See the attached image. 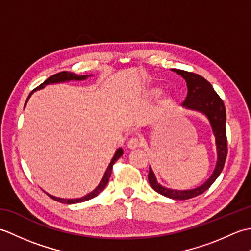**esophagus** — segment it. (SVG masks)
<instances>
[{
  "label": "esophagus",
  "mask_w": 251,
  "mask_h": 251,
  "mask_svg": "<svg viewBox=\"0 0 251 251\" xmlns=\"http://www.w3.org/2000/svg\"><path fill=\"white\" fill-rule=\"evenodd\" d=\"M139 147H141V140H140V138H138V137L130 138L128 143H127V148L130 149V150H134V149H137Z\"/></svg>",
  "instance_id": "obj_1"
}]
</instances>
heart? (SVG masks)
Instances as JSON below:
<instances>
[{"instance_id":"1","label":"heart","mask_w":251,"mask_h":251,"mask_svg":"<svg viewBox=\"0 0 251 251\" xmlns=\"http://www.w3.org/2000/svg\"><path fill=\"white\" fill-rule=\"evenodd\" d=\"M158 93H159V90L157 88H149L147 92H146V97L147 98H154V97H156V96L158 95ZM167 101H168L167 98L164 99V102L165 103H166Z\"/></svg>"}]
</instances>
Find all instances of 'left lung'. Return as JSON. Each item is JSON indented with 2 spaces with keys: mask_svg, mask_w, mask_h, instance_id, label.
Wrapping results in <instances>:
<instances>
[{
  "mask_svg": "<svg viewBox=\"0 0 251 251\" xmlns=\"http://www.w3.org/2000/svg\"><path fill=\"white\" fill-rule=\"evenodd\" d=\"M173 71L180 74L185 79L186 86H188V95H186V97L182 102L183 106H185L186 109L201 112L209 120L212 131H214L216 137V145L218 151V161L215 172L212 173L211 177L204 184L193 190L176 191L164 188V186L157 183L152 169L150 168V170H149L148 179L154 191H156L157 193L164 196L169 197V199L184 201L199 196L209 189L211 184L216 181V179L219 177L223 167H225V163L227 155V139L226 130V112L222 99L215 92L214 87L211 86V84L207 79L193 72L178 70V69H173Z\"/></svg>",
  "mask_w": 251,
  "mask_h": 251,
  "instance_id": "1",
  "label": "left lung"
}]
</instances>
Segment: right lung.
<instances>
[{"label": "right lung", "mask_w": 251, "mask_h": 251, "mask_svg": "<svg viewBox=\"0 0 251 251\" xmlns=\"http://www.w3.org/2000/svg\"><path fill=\"white\" fill-rule=\"evenodd\" d=\"M86 77H87V75H76V74L68 73V72H66V71H62V72H59V73H57V74H54V75L50 76L49 78L46 79V81H44L43 83H42L39 87H36L35 89L32 90V92H31V93H30V95H29L28 99L30 98V96L32 95V93L34 92V90L43 88V87L45 86V85L50 84V83H58V82L71 81V79H76V81H81V79H85ZM28 99H26V101H28ZM26 101H25V103H26ZM122 155H123V150H122V149H119V150H117V151L115 152L114 156H113V158H112L111 163L109 164L108 168H106V170H105V174H104V176H103L102 180H101V182L99 183V185H98L97 188H96V189L92 192V193H89L88 195L82 197V199H76V200H65V199H59V197H55V196L50 195V194H47V195H49L50 197H51V199L54 200V201H59V202H62V204H75V202H82V201H88V200H90V199H94L95 196H97V195L100 193V192H102V191L104 190L105 185L108 184V182H109V179H110V177H111L112 167H113L114 163H115V162L117 161V159H119Z\"/></svg>", "instance_id": "obj_1"}]
</instances>
